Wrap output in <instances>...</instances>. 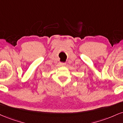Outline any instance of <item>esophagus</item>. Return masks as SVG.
<instances>
[{
	"mask_svg": "<svg viewBox=\"0 0 123 123\" xmlns=\"http://www.w3.org/2000/svg\"><path fill=\"white\" fill-rule=\"evenodd\" d=\"M61 66H65L66 65V63H60Z\"/></svg>",
	"mask_w": 123,
	"mask_h": 123,
	"instance_id": "1",
	"label": "esophagus"
}]
</instances>
